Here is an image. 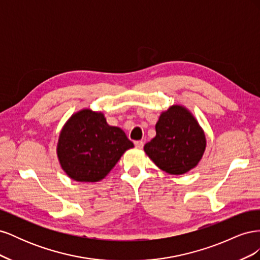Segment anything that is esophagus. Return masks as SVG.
<instances>
[{"instance_id": "obj_1", "label": "esophagus", "mask_w": 260, "mask_h": 260, "mask_svg": "<svg viewBox=\"0 0 260 260\" xmlns=\"http://www.w3.org/2000/svg\"><path fill=\"white\" fill-rule=\"evenodd\" d=\"M135 145H136V147H138V148H142L143 145H144V143H143V141H136Z\"/></svg>"}]
</instances>
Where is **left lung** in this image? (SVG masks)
Listing matches in <instances>:
<instances>
[{"instance_id":"left-lung-1","label":"left lung","mask_w":260,"mask_h":260,"mask_svg":"<svg viewBox=\"0 0 260 260\" xmlns=\"http://www.w3.org/2000/svg\"><path fill=\"white\" fill-rule=\"evenodd\" d=\"M156 137L144 151L157 167L171 175H183L202 159L206 139L192 114L174 105L164 112L156 125Z\"/></svg>"}]
</instances>
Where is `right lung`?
<instances>
[{"label": "right lung", "instance_id": "right-lung-1", "mask_svg": "<svg viewBox=\"0 0 260 260\" xmlns=\"http://www.w3.org/2000/svg\"><path fill=\"white\" fill-rule=\"evenodd\" d=\"M131 147L133 143L125 133L109 125L103 114L82 109L62 128L57 156L68 177L80 182H96L107 176Z\"/></svg>", "mask_w": 260, "mask_h": 260}]
</instances>
